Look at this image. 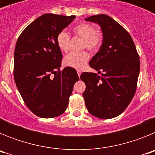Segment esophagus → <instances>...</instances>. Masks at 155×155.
Returning a JSON list of instances; mask_svg holds the SVG:
<instances>
[{
  "label": "esophagus",
  "instance_id": "1",
  "mask_svg": "<svg viewBox=\"0 0 155 155\" xmlns=\"http://www.w3.org/2000/svg\"><path fill=\"white\" fill-rule=\"evenodd\" d=\"M81 73L80 71H78V77H79V78H80V76H81Z\"/></svg>",
  "mask_w": 155,
  "mask_h": 155
}]
</instances>
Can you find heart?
<instances>
[{"label":"heart","mask_w":155,"mask_h":155,"mask_svg":"<svg viewBox=\"0 0 155 155\" xmlns=\"http://www.w3.org/2000/svg\"><path fill=\"white\" fill-rule=\"evenodd\" d=\"M74 34L83 39V48L91 51H95L101 46L103 41L102 31L94 29L92 25L88 23H80L72 29ZM57 44L62 52H68L70 49V36L66 31H62L57 35ZM89 54L86 51L80 53H71L64 59V64L66 67L76 70H82L87 64Z\"/></svg>","instance_id":"obj_1"}]
</instances>
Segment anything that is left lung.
<instances>
[{
  "label": "left lung",
  "instance_id": "obj_1",
  "mask_svg": "<svg viewBox=\"0 0 155 155\" xmlns=\"http://www.w3.org/2000/svg\"><path fill=\"white\" fill-rule=\"evenodd\" d=\"M85 21L101 26L103 41L89 62L100 73L84 72L83 93L87 111L92 116L107 120L121 114L128 106L137 88L140 73L139 55L130 35L106 15L87 17Z\"/></svg>",
  "mask_w": 155,
  "mask_h": 155
}]
</instances>
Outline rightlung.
Segmentation results:
<instances>
[{
  "mask_svg": "<svg viewBox=\"0 0 155 155\" xmlns=\"http://www.w3.org/2000/svg\"><path fill=\"white\" fill-rule=\"evenodd\" d=\"M75 18L42 15L25 28L16 42V86L28 109L42 118H53L65 112L74 84L79 80L74 68L60 71L62 53L57 44V35Z\"/></svg>",
  "mask_w": 155,
  "mask_h": 155,
  "instance_id": "right-lung-1",
  "label": "right lung"
}]
</instances>
